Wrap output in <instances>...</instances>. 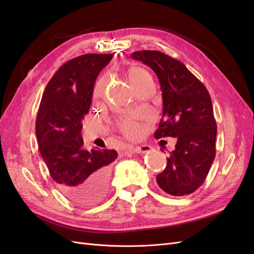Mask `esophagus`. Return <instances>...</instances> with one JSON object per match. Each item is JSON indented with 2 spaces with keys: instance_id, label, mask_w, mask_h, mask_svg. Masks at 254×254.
Wrapping results in <instances>:
<instances>
[{
  "instance_id": "1",
  "label": "esophagus",
  "mask_w": 254,
  "mask_h": 254,
  "mask_svg": "<svg viewBox=\"0 0 254 254\" xmlns=\"http://www.w3.org/2000/svg\"><path fill=\"white\" fill-rule=\"evenodd\" d=\"M151 147L149 145H141V146H128L125 149L120 151V155L124 156L128 152H136V153H145L147 151H150Z\"/></svg>"
}]
</instances>
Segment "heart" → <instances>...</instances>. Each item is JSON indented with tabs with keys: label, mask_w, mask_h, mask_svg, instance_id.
Wrapping results in <instances>:
<instances>
[{
	"label": "heart",
	"mask_w": 254,
	"mask_h": 254,
	"mask_svg": "<svg viewBox=\"0 0 254 254\" xmlns=\"http://www.w3.org/2000/svg\"><path fill=\"white\" fill-rule=\"evenodd\" d=\"M128 76H129V81L131 83L133 89L140 87L141 84H143L148 79H151V75L146 71L145 68L141 66H133L130 68ZM101 82L102 80H99L94 88L93 95L95 98L99 97V94H101V90H99V83ZM117 125H118V128L120 129V131L128 137H134L140 132V126L137 125V123L131 118H127V117L122 118L118 121Z\"/></svg>",
	"instance_id": "obj_1"
}]
</instances>
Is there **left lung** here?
<instances>
[{
  "label": "left lung",
  "instance_id": "left-lung-1",
  "mask_svg": "<svg viewBox=\"0 0 254 254\" xmlns=\"http://www.w3.org/2000/svg\"><path fill=\"white\" fill-rule=\"evenodd\" d=\"M131 57L157 74L163 98V115L156 139L177 137L158 186L173 196H184L204 182L216 155L217 126L204 84L181 61L159 51L133 52Z\"/></svg>",
  "mask_w": 254,
  "mask_h": 254
}]
</instances>
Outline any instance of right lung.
I'll return each mask as SVG.
<instances>
[{"label": "right lung", "mask_w": 254, "mask_h": 254, "mask_svg": "<svg viewBox=\"0 0 254 254\" xmlns=\"http://www.w3.org/2000/svg\"><path fill=\"white\" fill-rule=\"evenodd\" d=\"M112 54H86L66 61L49 81L38 109L36 135L53 180L73 202L90 205L109 190L114 149H83L82 120L89 113L95 79Z\"/></svg>", "instance_id": "obj_1"}]
</instances>
